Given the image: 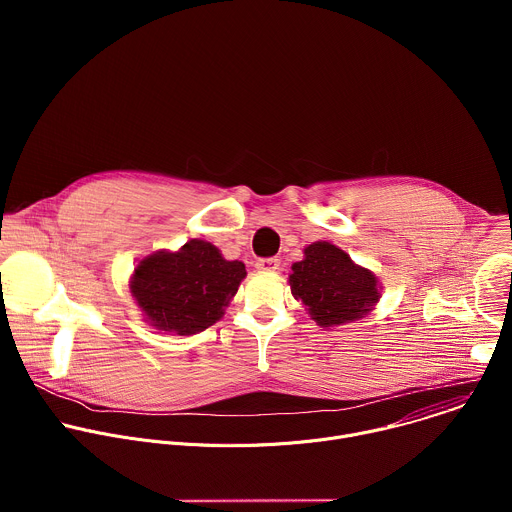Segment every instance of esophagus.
Segmentation results:
<instances>
[{
  "mask_svg": "<svg viewBox=\"0 0 512 512\" xmlns=\"http://www.w3.org/2000/svg\"><path fill=\"white\" fill-rule=\"evenodd\" d=\"M257 271H275L279 267V259L277 257H265V259H257L255 263Z\"/></svg>",
  "mask_w": 512,
  "mask_h": 512,
  "instance_id": "obj_1",
  "label": "esophagus"
}]
</instances>
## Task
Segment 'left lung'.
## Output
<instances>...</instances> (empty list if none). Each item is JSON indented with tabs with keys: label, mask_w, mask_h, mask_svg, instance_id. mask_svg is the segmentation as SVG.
Wrapping results in <instances>:
<instances>
[{
	"label": "left lung",
	"mask_w": 512,
	"mask_h": 512,
	"mask_svg": "<svg viewBox=\"0 0 512 512\" xmlns=\"http://www.w3.org/2000/svg\"><path fill=\"white\" fill-rule=\"evenodd\" d=\"M304 255V261L291 265V294L322 328L358 320L379 302L377 277L354 265L336 245L318 241Z\"/></svg>",
	"instance_id": "8db88e82"
}]
</instances>
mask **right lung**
Masks as SVG:
<instances>
[{
    "label": "right lung",
    "instance_id": "right-lung-1",
    "mask_svg": "<svg viewBox=\"0 0 512 512\" xmlns=\"http://www.w3.org/2000/svg\"><path fill=\"white\" fill-rule=\"evenodd\" d=\"M245 275L241 261H227L214 245L192 239L176 253L139 261L131 294L152 326L186 336L221 320Z\"/></svg>",
    "mask_w": 512,
    "mask_h": 512
}]
</instances>
